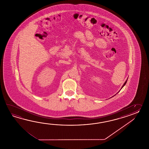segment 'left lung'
<instances>
[{
	"instance_id": "left-lung-1",
	"label": "left lung",
	"mask_w": 149,
	"mask_h": 149,
	"mask_svg": "<svg viewBox=\"0 0 149 149\" xmlns=\"http://www.w3.org/2000/svg\"><path fill=\"white\" fill-rule=\"evenodd\" d=\"M127 80L126 81H125V83H124V85H123V86H122V87H121V88H123V87H124V86L125 85H126V82H127Z\"/></svg>"
}]
</instances>
